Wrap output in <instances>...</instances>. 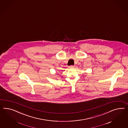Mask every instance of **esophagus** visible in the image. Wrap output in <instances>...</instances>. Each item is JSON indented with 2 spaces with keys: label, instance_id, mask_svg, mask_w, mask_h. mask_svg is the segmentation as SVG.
Segmentation results:
<instances>
[{
  "label": "esophagus",
  "instance_id": "34e87169",
  "mask_svg": "<svg viewBox=\"0 0 128 128\" xmlns=\"http://www.w3.org/2000/svg\"><path fill=\"white\" fill-rule=\"evenodd\" d=\"M74 66H73V65H71V66H69V68H74Z\"/></svg>",
  "mask_w": 128,
  "mask_h": 128
}]
</instances>
